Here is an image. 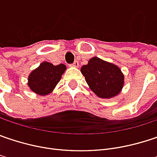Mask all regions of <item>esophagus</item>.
I'll return each mask as SVG.
<instances>
[{
  "mask_svg": "<svg viewBox=\"0 0 157 157\" xmlns=\"http://www.w3.org/2000/svg\"><path fill=\"white\" fill-rule=\"evenodd\" d=\"M70 66H71V67H78L79 63L77 62V61H75V62H74L73 64H71Z\"/></svg>",
  "mask_w": 157,
  "mask_h": 157,
  "instance_id": "1",
  "label": "esophagus"
}]
</instances>
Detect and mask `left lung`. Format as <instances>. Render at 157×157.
I'll use <instances>...</instances> for the list:
<instances>
[{"mask_svg": "<svg viewBox=\"0 0 157 157\" xmlns=\"http://www.w3.org/2000/svg\"><path fill=\"white\" fill-rule=\"evenodd\" d=\"M90 89L101 98H112L123 90L124 75L116 65L93 57L81 67Z\"/></svg>", "mask_w": 157, "mask_h": 157, "instance_id": "1", "label": "left lung"}]
</instances>
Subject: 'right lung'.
Returning a JSON list of instances; mask_svg holds the SVG:
<instances>
[{
    "instance_id": "obj_1",
    "label": "right lung",
    "mask_w": 157,
    "mask_h": 157,
    "mask_svg": "<svg viewBox=\"0 0 157 157\" xmlns=\"http://www.w3.org/2000/svg\"><path fill=\"white\" fill-rule=\"evenodd\" d=\"M66 70L67 67L64 64L54 66L50 62L43 61L28 75L27 85L33 92L40 96L49 95L57 86Z\"/></svg>"
}]
</instances>
